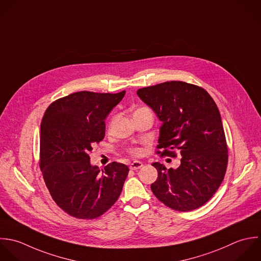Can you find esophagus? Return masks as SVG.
Here are the masks:
<instances>
[{
    "label": "esophagus",
    "mask_w": 261,
    "mask_h": 261,
    "mask_svg": "<svg viewBox=\"0 0 261 261\" xmlns=\"http://www.w3.org/2000/svg\"><path fill=\"white\" fill-rule=\"evenodd\" d=\"M142 167H143V164L141 162H138V161H135V162L130 164V169L131 170H139Z\"/></svg>",
    "instance_id": "34e87169"
}]
</instances>
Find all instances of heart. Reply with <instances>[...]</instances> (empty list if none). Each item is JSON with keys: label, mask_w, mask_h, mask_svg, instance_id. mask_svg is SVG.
<instances>
[{"label": "heart", "mask_w": 261, "mask_h": 261, "mask_svg": "<svg viewBox=\"0 0 261 261\" xmlns=\"http://www.w3.org/2000/svg\"><path fill=\"white\" fill-rule=\"evenodd\" d=\"M132 153L134 155H139L141 153V150L139 148H134V149H132Z\"/></svg>", "instance_id": "heart-1"}]
</instances>
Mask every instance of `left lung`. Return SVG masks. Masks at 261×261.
<instances>
[{
  "instance_id": "1",
  "label": "left lung",
  "mask_w": 261,
  "mask_h": 261,
  "mask_svg": "<svg viewBox=\"0 0 261 261\" xmlns=\"http://www.w3.org/2000/svg\"><path fill=\"white\" fill-rule=\"evenodd\" d=\"M162 122L158 148L162 154L181 153L177 169L153 163L158 179L151 190L164 204L179 212L206 203L222 184L228 148L220 111L203 88L182 81H168L137 90Z\"/></svg>"
}]
</instances>
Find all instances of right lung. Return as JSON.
Returning <instances> with one entry per match:
<instances>
[{"instance_id":"add662e5","label":"right lung","mask_w":261,"mask_h":261,"mask_svg":"<svg viewBox=\"0 0 261 261\" xmlns=\"http://www.w3.org/2000/svg\"><path fill=\"white\" fill-rule=\"evenodd\" d=\"M124 95L79 91L54 101L44 113L40 169L54 201L74 218L101 216L122 192L128 167L114 162L100 172L89 152L103 139L105 120Z\"/></svg>"}]
</instances>
